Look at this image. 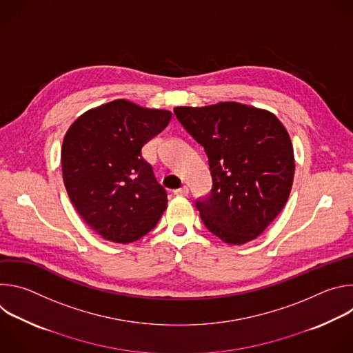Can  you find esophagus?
<instances>
[{"instance_id":"1","label":"esophagus","mask_w":353,"mask_h":353,"mask_svg":"<svg viewBox=\"0 0 353 353\" xmlns=\"http://www.w3.org/2000/svg\"><path fill=\"white\" fill-rule=\"evenodd\" d=\"M188 192H190V190H188V187H187V185H184V187H181V188L174 190V194H176V195H181V196L188 195Z\"/></svg>"}]
</instances>
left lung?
Instances as JSON below:
<instances>
[{"label": "left lung", "instance_id": "8db88e82", "mask_svg": "<svg viewBox=\"0 0 353 353\" xmlns=\"http://www.w3.org/2000/svg\"><path fill=\"white\" fill-rule=\"evenodd\" d=\"M205 149L212 176L208 199L196 201L207 229L228 244L257 239L279 215L294 176L290 137L278 117L237 102L174 108Z\"/></svg>", "mask_w": 353, "mask_h": 353}]
</instances>
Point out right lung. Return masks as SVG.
Returning a JSON list of instances; mask_svg holds the SVG:
<instances>
[{
  "label": "right lung",
  "instance_id": "add662e5",
  "mask_svg": "<svg viewBox=\"0 0 353 353\" xmlns=\"http://www.w3.org/2000/svg\"><path fill=\"white\" fill-rule=\"evenodd\" d=\"M170 120L169 110L117 99L89 109L65 132L61 166L68 196L103 239L135 241L168 208V194L141 150Z\"/></svg>",
  "mask_w": 353,
  "mask_h": 353
}]
</instances>
